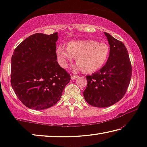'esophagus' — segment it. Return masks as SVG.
Returning a JSON list of instances; mask_svg holds the SVG:
<instances>
[{
    "label": "esophagus",
    "instance_id": "esophagus-1",
    "mask_svg": "<svg viewBox=\"0 0 147 147\" xmlns=\"http://www.w3.org/2000/svg\"><path fill=\"white\" fill-rule=\"evenodd\" d=\"M78 76H79L78 75H73V74H72V75L71 76V78L72 80H75L78 78Z\"/></svg>",
    "mask_w": 147,
    "mask_h": 147
}]
</instances>
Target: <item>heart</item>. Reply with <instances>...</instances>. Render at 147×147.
<instances>
[{
    "label": "heart",
    "instance_id": "1",
    "mask_svg": "<svg viewBox=\"0 0 147 147\" xmlns=\"http://www.w3.org/2000/svg\"><path fill=\"white\" fill-rule=\"evenodd\" d=\"M56 54L59 63L63 67L76 58L78 64L75 66V70L82 69L84 73H93L106 63L109 47L105 43L94 40L76 41L68 43L67 47L58 46Z\"/></svg>",
    "mask_w": 147,
    "mask_h": 147
}]
</instances>
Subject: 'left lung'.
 Segmentation results:
<instances>
[{
  "label": "left lung",
  "instance_id": "left-lung-1",
  "mask_svg": "<svg viewBox=\"0 0 147 147\" xmlns=\"http://www.w3.org/2000/svg\"><path fill=\"white\" fill-rule=\"evenodd\" d=\"M110 47L105 65L91 75L86 76L88 86L84 91L86 101L97 108L115 104L127 91L131 76V65L123 42L104 32Z\"/></svg>",
  "mask_w": 147,
  "mask_h": 147
}]
</instances>
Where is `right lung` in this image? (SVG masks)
<instances>
[{
	"label": "right lung",
	"mask_w": 147,
	"mask_h": 147,
	"mask_svg": "<svg viewBox=\"0 0 147 147\" xmlns=\"http://www.w3.org/2000/svg\"><path fill=\"white\" fill-rule=\"evenodd\" d=\"M58 32L30 36L14 50L11 85L18 98L30 109H45L58 102L71 75L57 61Z\"/></svg>",
	"instance_id": "1"
}]
</instances>
